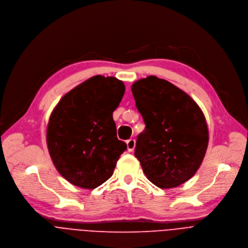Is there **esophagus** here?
Wrapping results in <instances>:
<instances>
[{
    "mask_svg": "<svg viewBox=\"0 0 248 248\" xmlns=\"http://www.w3.org/2000/svg\"><path fill=\"white\" fill-rule=\"evenodd\" d=\"M127 143V150L129 153L133 152L135 150V146H136V140L134 139H130L126 141Z\"/></svg>",
    "mask_w": 248,
    "mask_h": 248,
    "instance_id": "34e87169",
    "label": "esophagus"
}]
</instances>
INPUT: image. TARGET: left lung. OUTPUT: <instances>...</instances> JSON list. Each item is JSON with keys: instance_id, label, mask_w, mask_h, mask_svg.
Instances as JSON below:
<instances>
[{"instance_id": "8db88e82", "label": "left lung", "mask_w": 248, "mask_h": 248, "mask_svg": "<svg viewBox=\"0 0 248 248\" xmlns=\"http://www.w3.org/2000/svg\"><path fill=\"white\" fill-rule=\"evenodd\" d=\"M131 89L145 123L135 150L144 175L160 188L184 184L199 170L207 151L209 133L202 108L186 92L154 75Z\"/></svg>"}]
</instances>
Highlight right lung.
I'll list each match as a JSON object with an SVG mask.
<instances>
[{
  "label": "right lung",
  "mask_w": 248,
  "mask_h": 248,
  "mask_svg": "<svg viewBox=\"0 0 248 248\" xmlns=\"http://www.w3.org/2000/svg\"><path fill=\"white\" fill-rule=\"evenodd\" d=\"M125 93L115 77L95 75L66 93L46 127L49 156L70 184L93 189L113 174L127 145L116 137L112 117Z\"/></svg>",
  "instance_id": "obj_1"
}]
</instances>
